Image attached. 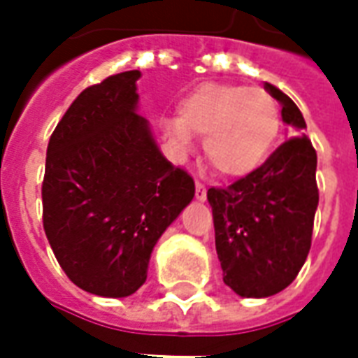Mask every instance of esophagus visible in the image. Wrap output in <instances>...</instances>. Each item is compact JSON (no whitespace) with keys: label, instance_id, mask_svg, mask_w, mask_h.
I'll return each instance as SVG.
<instances>
[{"label":"esophagus","instance_id":"obj_1","mask_svg":"<svg viewBox=\"0 0 358 358\" xmlns=\"http://www.w3.org/2000/svg\"><path fill=\"white\" fill-rule=\"evenodd\" d=\"M195 197L199 199V201H205L207 199V187L201 182H195Z\"/></svg>","mask_w":358,"mask_h":358}]
</instances>
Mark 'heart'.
<instances>
[{"instance_id":"obj_1","label":"heart","mask_w":358,"mask_h":358,"mask_svg":"<svg viewBox=\"0 0 358 358\" xmlns=\"http://www.w3.org/2000/svg\"><path fill=\"white\" fill-rule=\"evenodd\" d=\"M280 126V109L268 92L203 82L180 101L178 120H169L166 132L182 153L189 149L192 138H205L203 149L215 171L241 178L266 161Z\"/></svg>"}]
</instances>
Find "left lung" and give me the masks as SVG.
<instances>
[{
	"label": "left lung",
	"instance_id": "left-lung-1",
	"mask_svg": "<svg viewBox=\"0 0 358 358\" xmlns=\"http://www.w3.org/2000/svg\"><path fill=\"white\" fill-rule=\"evenodd\" d=\"M282 118L305 128L299 107L272 84ZM222 280L241 297H268L299 274L310 249L318 207L316 151L305 134L292 136L257 171L207 192Z\"/></svg>",
	"mask_w": 358,
	"mask_h": 358
}]
</instances>
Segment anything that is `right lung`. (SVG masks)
Listing matches in <instances>:
<instances>
[{"label":"right lung","instance_id":"add662e5","mask_svg":"<svg viewBox=\"0 0 358 358\" xmlns=\"http://www.w3.org/2000/svg\"><path fill=\"white\" fill-rule=\"evenodd\" d=\"M138 78L126 71L84 90L45 155V236L71 282L101 297L138 292L157 240L195 194L136 113Z\"/></svg>","mask_w":358,"mask_h":358}]
</instances>
